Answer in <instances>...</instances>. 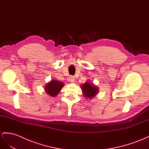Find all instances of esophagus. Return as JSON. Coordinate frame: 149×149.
<instances>
[{
	"label": "esophagus",
	"mask_w": 149,
	"mask_h": 149,
	"mask_svg": "<svg viewBox=\"0 0 149 149\" xmlns=\"http://www.w3.org/2000/svg\"><path fill=\"white\" fill-rule=\"evenodd\" d=\"M75 77H74V76H70V77H69V81H71V82H74L75 81Z\"/></svg>",
	"instance_id": "esophagus-1"
}]
</instances>
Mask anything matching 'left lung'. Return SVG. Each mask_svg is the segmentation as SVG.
Returning <instances> with one entry per match:
<instances>
[{
	"instance_id": "obj_1",
	"label": "left lung",
	"mask_w": 149,
	"mask_h": 149,
	"mask_svg": "<svg viewBox=\"0 0 149 149\" xmlns=\"http://www.w3.org/2000/svg\"><path fill=\"white\" fill-rule=\"evenodd\" d=\"M80 87L82 90L83 95L84 97L91 100L94 98L98 92V87L93 84H91L89 81H87L85 84L81 85Z\"/></svg>"
}]
</instances>
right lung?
<instances>
[{"mask_svg": "<svg viewBox=\"0 0 149 149\" xmlns=\"http://www.w3.org/2000/svg\"><path fill=\"white\" fill-rule=\"evenodd\" d=\"M64 84L60 81L52 79L45 85V90L47 94L52 97H55L60 92Z\"/></svg>", "mask_w": 149, "mask_h": 149, "instance_id": "1", "label": "right lung"}]
</instances>
